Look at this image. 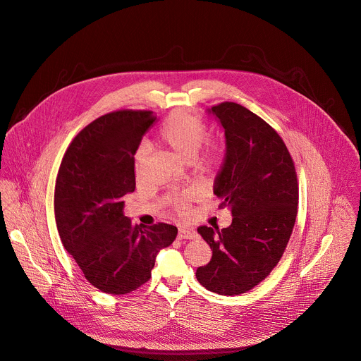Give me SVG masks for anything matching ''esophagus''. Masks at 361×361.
I'll list each match as a JSON object with an SVG mask.
<instances>
[{
	"mask_svg": "<svg viewBox=\"0 0 361 361\" xmlns=\"http://www.w3.org/2000/svg\"><path fill=\"white\" fill-rule=\"evenodd\" d=\"M179 238L180 240H195V238H197V233L190 228H179Z\"/></svg>",
	"mask_w": 361,
	"mask_h": 361,
	"instance_id": "esophagus-1",
	"label": "esophagus"
}]
</instances>
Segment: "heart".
Masks as SVG:
<instances>
[{
  "instance_id": "b5f03b06",
  "label": "heart",
  "mask_w": 361,
  "mask_h": 361,
  "mask_svg": "<svg viewBox=\"0 0 361 361\" xmlns=\"http://www.w3.org/2000/svg\"><path fill=\"white\" fill-rule=\"evenodd\" d=\"M207 126L199 116L185 111L172 112L158 128L159 140L169 147L178 157L185 161L192 159L195 166L202 172H212L221 164L223 149L216 140H206ZM147 158L145 148L140 147L134 154V169L137 173L142 171ZM189 202L186 195L173 200L178 209Z\"/></svg>"
}]
</instances>
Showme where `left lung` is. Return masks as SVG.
<instances>
[{
  "label": "left lung",
  "instance_id": "8db88e82",
  "mask_svg": "<svg viewBox=\"0 0 361 361\" xmlns=\"http://www.w3.org/2000/svg\"><path fill=\"white\" fill-rule=\"evenodd\" d=\"M226 130V159L214 193L230 207L228 228L199 227L212 260L196 270L199 283L221 295H238L263 281L281 259L297 217L294 161L277 131L235 102L212 106Z\"/></svg>",
  "mask_w": 361,
  "mask_h": 361
}]
</instances>
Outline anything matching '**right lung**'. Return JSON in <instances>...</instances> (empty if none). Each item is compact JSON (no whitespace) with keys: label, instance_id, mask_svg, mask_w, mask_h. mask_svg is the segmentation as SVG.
I'll return each instance as SVG.
<instances>
[{"label":"right lung","instance_id":"right-lung-1","mask_svg":"<svg viewBox=\"0 0 361 361\" xmlns=\"http://www.w3.org/2000/svg\"><path fill=\"white\" fill-rule=\"evenodd\" d=\"M155 121L149 111L106 114L74 137L59 168L54 216L60 238L85 279L108 294L145 284L157 253L178 234L165 223L133 226L123 214V196L135 189L134 154Z\"/></svg>","mask_w":361,"mask_h":361}]
</instances>
